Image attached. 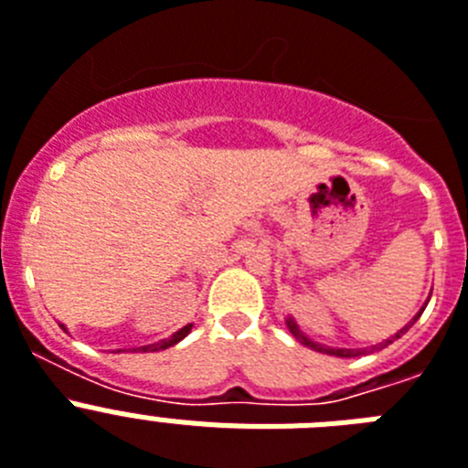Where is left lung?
<instances>
[{"mask_svg": "<svg viewBox=\"0 0 468 468\" xmlns=\"http://www.w3.org/2000/svg\"><path fill=\"white\" fill-rule=\"evenodd\" d=\"M426 305H429V303H426ZM421 313H424V307H421V310H419V313L414 314L412 322H410V324H405V329H400V331H398V334H395V338H400V334H405V331L410 329V326H412L419 317H421ZM286 326H289V331L295 336V341H301L303 346H307V348L317 350V353L336 355V357H357V355L362 353V350H350V348H326V346H319V343L310 341V338H307L305 334H303V331L298 329V324H295V322H293V317H286ZM388 343H393V341H390V338H388V341H386V343H378V348H386ZM374 348H377V346H374Z\"/></svg>", "mask_w": 468, "mask_h": 468, "instance_id": "left-lung-1", "label": "left lung"}]
</instances>
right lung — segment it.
I'll return each instance as SVG.
<instances>
[{
    "label": "right lung",
    "instance_id": "obj_1",
    "mask_svg": "<svg viewBox=\"0 0 468 468\" xmlns=\"http://www.w3.org/2000/svg\"><path fill=\"white\" fill-rule=\"evenodd\" d=\"M191 326H194V324L182 326V329L175 331V334H173V336H170V338H163V341L151 343V346H142V348H132L130 353H155V350H165V348H170V346H175V343H179V341H182V338L186 336V334H189ZM61 329L66 331V326L61 324ZM118 353H122V350H118Z\"/></svg>",
    "mask_w": 468,
    "mask_h": 468
}]
</instances>
